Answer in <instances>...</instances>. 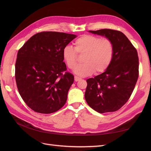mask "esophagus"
<instances>
[{"label":"esophagus","mask_w":151,"mask_h":151,"mask_svg":"<svg viewBox=\"0 0 151 151\" xmlns=\"http://www.w3.org/2000/svg\"><path fill=\"white\" fill-rule=\"evenodd\" d=\"M81 78H80V77H78V76H75V81H80V80H81Z\"/></svg>","instance_id":"1"}]
</instances>
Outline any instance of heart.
Masks as SVG:
<instances>
[{"label":"heart","mask_w":151,"mask_h":151,"mask_svg":"<svg viewBox=\"0 0 151 151\" xmlns=\"http://www.w3.org/2000/svg\"><path fill=\"white\" fill-rule=\"evenodd\" d=\"M75 48L67 45L62 50V57L67 67L73 69L77 61V53L84 55L82 65L74 68V73L80 76L91 75L96 71L100 73L109 66L114 55L113 42L108 38L92 35H84L76 39Z\"/></svg>","instance_id":"heart-1"}]
</instances>
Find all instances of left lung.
<instances>
[{
	"mask_svg": "<svg viewBox=\"0 0 151 151\" xmlns=\"http://www.w3.org/2000/svg\"><path fill=\"white\" fill-rule=\"evenodd\" d=\"M89 32L109 39L114 46V55L104 73L87 80L85 99L99 113L114 112L128 101L137 82V51L120 31L105 29Z\"/></svg>",
	"mask_w": 151,
	"mask_h": 151,
	"instance_id": "1",
	"label": "left lung"
}]
</instances>
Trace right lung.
<instances>
[{
	"label": "right lung",
	"instance_id": "add662e5",
	"mask_svg": "<svg viewBox=\"0 0 151 151\" xmlns=\"http://www.w3.org/2000/svg\"><path fill=\"white\" fill-rule=\"evenodd\" d=\"M76 37L58 32H42L30 38L18 51L15 79L21 97L34 111L50 114L65 104L73 83L62 50Z\"/></svg>",
	"mask_w": 151,
	"mask_h": 151
}]
</instances>
